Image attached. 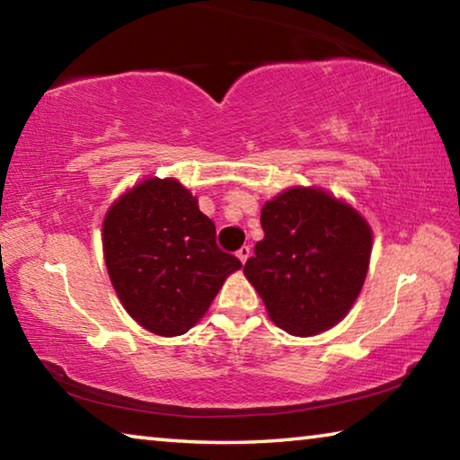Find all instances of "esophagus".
Instances as JSON below:
<instances>
[{
	"label": "esophagus",
	"instance_id": "obj_1",
	"mask_svg": "<svg viewBox=\"0 0 460 460\" xmlns=\"http://www.w3.org/2000/svg\"><path fill=\"white\" fill-rule=\"evenodd\" d=\"M249 255H252V249H249L247 245H243V247H241L239 252H237V258H239V261H241V263H245Z\"/></svg>",
	"mask_w": 460,
	"mask_h": 460
}]
</instances>
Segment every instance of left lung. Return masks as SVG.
Listing matches in <instances>:
<instances>
[{
  "label": "left lung",
  "mask_w": 460,
  "mask_h": 460,
  "mask_svg": "<svg viewBox=\"0 0 460 460\" xmlns=\"http://www.w3.org/2000/svg\"><path fill=\"white\" fill-rule=\"evenodd\" d=\"M263 239L243 274L268 316L296 337L347 316L369 270L373 231L359 211L318 186H292L261 208Z\"/></svg>",
  "instance_id": "left-lung-1"
}]
</instances>
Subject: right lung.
<instances>
[{
  "label": "right lung",
  "mask_w": 460,
  "mask_h": 460,
  "mask_svg": "<svg viewBox=\"0 0 460 460\" xmlns=\"http://www.w3.org/2000/svg\"><path fill=\"white\" fill-rule=\"evenodd\" d=\"M103 255L123 308L160 337L190 331L241 268L217 247L215 223L176 178H146L109 207Z\"/></svg>",
  "instance_id": "1"
}]
</instances>
